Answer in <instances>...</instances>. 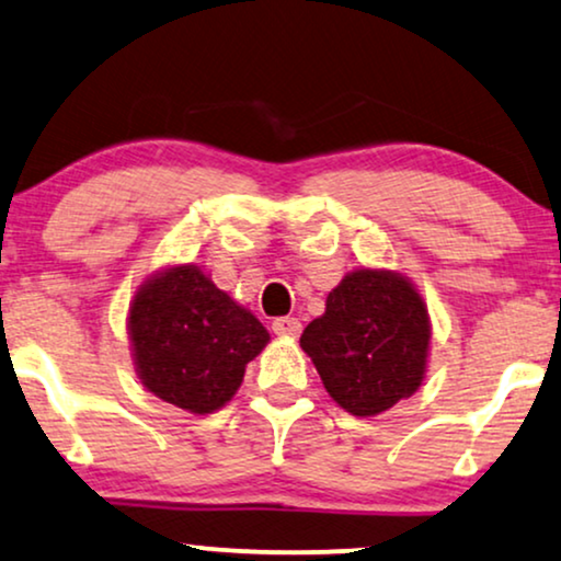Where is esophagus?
I'll use <instances>...</instances> for the list:
<instances>
[{"instance_id": "1", "label": "esophagus", "mask_w": 561, "mask_h": 561, "mask_svg": "<svg viewBox=\"0 0 561 561\" xmlns=\"http://www.w3.org/2000/svg\"><path fill=\"white\" fill-rule=\"evenodd\" d=\"M272 331L276 333V336L295 339V336H300L302 325H300V321H297V318H293V316H282V318H276V321L272 323Z\"/></svg>"}]
</instances>
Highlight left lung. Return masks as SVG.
<instances>
[{"instance_id": "left-lung-1", "label": "left lung", "mask_w": 561, "mask_h": 561, "mask_svg": "<svg viewBox=\"0 0 561 561\" xmlns=\"http://www.w3.org/2000/svg\"><path fill=\"white\" fill-rule=\"evenodd\" d=\"M300 346L325 391L354 416H375L422 386L430 318L420 293L391 272L346 274Z\"/></svg>"}]
</instances>
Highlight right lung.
I'll list each match as a JSON object with an SVG mask.
<instances>
[{
  "instance_id": "add662e5",
  "label": "right lung",
  "mask_w": 561,
  "mask_h": 561,
  "mask_svg": "<svg viewBox=\"0 0 561 561\" xmlns=\"http://www.w3.org/2000/svg\"><path fill=\"white\" fill-rule=\"evenodd\" d=\"M129 333L145 388L173 407L209 414L243 382L268 331L198 266H173L139 287Z\"/></svg>"
}]
</instances>
